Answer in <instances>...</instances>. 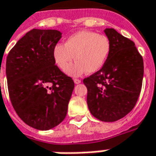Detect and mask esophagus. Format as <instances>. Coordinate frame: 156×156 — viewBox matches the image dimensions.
<instances>
[{"label":"esophagus","mask_w":156,"mask_h":156,"mask_svg":"<svg viewBox=\"0 0 156 156\" xmlns=\"http://www.w3.org/2000/svg\"><path fill=\"white\" fill-rule=\"evenodd\" d=\"M74 82H75V84H80V80H78V79H75V80H74Z\"/></svg>","instance_id":"34e87169"}]
</instances>
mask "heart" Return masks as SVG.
<instances>
[{
    "instance_id": "b5f03b06",
    "label": "heart",
    "mask_w": 156,
    "mask_h": 156,
    "mask_svg": "<svg viewBox=\"0 0 156 156\" xmlns=\"http://www.w3.org/2000/svg\"><path fill=\"white\" fill-rule=\"evenodd\" d=\"M110 41L102 34L91 31H79L69 37L64 44H57L52 49V58L61 70L67 75L78 77L87 72L93 74L105 64L110 53ZM76 62L68 66L73 60Z\"/></svg>"
}]
</instances>
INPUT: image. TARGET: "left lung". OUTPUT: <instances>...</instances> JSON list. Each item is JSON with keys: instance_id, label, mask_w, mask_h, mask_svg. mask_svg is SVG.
Instances as JSON below:
<instances>
[{"instance_id": "1", "label": "left lung", "mask_w": 156, "mask_h": 156, "mask_svg": "<svg viewBox=\"0 0 156 156\" xmlns=\"http://www.w3.org/2000/svg\"><path fill=\"white\" fill-rule=\"evenodd\" d=\"M110 53L103 67L83 80L92 115L100 121L115 122L134 108L142 88L144 60L134 42L114 30L105 29Z\"/></svg>"}]
</instances>
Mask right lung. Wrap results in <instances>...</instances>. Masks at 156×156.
I'll return each instance as SVG.
<instances>
[{"instance_id":"1","label":"right lung","mask_w":156,"mask_h":156,"mask_svg":"<svg viewBox=\"0 0 156 156\" xmlns=\"http://www.w3.org/2000/svg\"><path fill=\"white\" fill-rule=\"evenodd\" d=\"M62 37L57 30L32 29L16 43L6 62L10 100L18 116L32 128L51 129L63 121L75 87L52 58Z\"/></svg>"}]
</instances>
